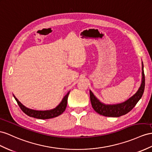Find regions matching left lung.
<instances>
[{
	"label": "left lung",
	"mask_w": 152,
	"mask_h": 152,
	"mask_svg": "<svg viewBox=\"0 0 152 152\" xmlns=\"http://www.w3.org/2000/svg\"><path fill=\"white\" fill-rule=\"evenodd\" d=\"M145 86V77L144 73L143 64L142 62V81L141 86L138 91L131 98L127 99L125 102L115 104H106L102 103L96 98L94 94L90 91V98L92 108L94 110L100 115L106 117H115L118 118L128 113L135 104L137 103L139 99L141 98L143 94Z\"/></svg>",
	"instance_id": "8db88e82"
}]
</instances>
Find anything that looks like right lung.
Instances as JSON below:
<instances>
[{"label":"right lung","instance_id":"1","mask_svg":"<svg viewBox=\"0 0 152 152\" xmlns=\"http://www.w3.org/2000/svg\"><path fill=\"white\" fill-rule=\"evenodd\" d=\"M69 92L70 91L68 92L67 94L64 97V98L62 99L60 103L58 104L56 108L49 110H35L30 109V108H27L24 105H23V104L17 99V98H15V96L14 95L13 97L15 98V100L17 101V102L18 104V106L20 107V109L23 111V112H24L26 115H28L29 117H32V118H34L40 119H48L56 118V117L61 115L65 111L66 107H67V99Z\"/></svg>","mask_w":152,"mask_h":152}]
</instances>
